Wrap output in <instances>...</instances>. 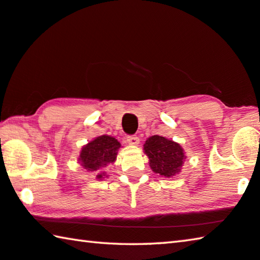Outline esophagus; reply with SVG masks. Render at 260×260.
<instances>
[{
	"mask_svg": "<svg viewBox=\"0 0 260 260\" xmlns=\"http://www.w3.org/2000/svg\"><path fill=\"white\" fill-rule=\"evenodd\" d=\"M127 143L131 144V146H138V144L140 143V139L135 135L127 136Z\"/></svg>",
	"mask_w": 260,
	"mask_h": 260,
	"instance_id": "34e87169",
	"label": "esophagus"
}]
</instances>
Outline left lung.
<instances>
[{
  "mask_svg": "<svg viewBox=\"0 0 260 260\" xmlns=\"http://www.w3.org/2000/svg\"><path fill=\"white\" fill-rule=\"evenodd\" d=\"M144 153L153 172L164 178H172L181 172L186 155L181 144L160 135H152L143 144Z\"/></svg>",
  "mask_w": 260,
  "mask_h": 260,
  "instance_id": "8db88e82",
  "label": "left lung"
}]
</instances>
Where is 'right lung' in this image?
Wrapping results in <instances>:
<instances>
[{
  "label": "right lung",
  "mask_w": 260,
  "mask_h": 260,
  "mask_svg": "<svg viewBox=\"0 0 260 260\" xmlns=\"http://www.w3.org/2000/svg\"><path fill=\"white\" fill-rule=\"evenodd\" d=\"M120 142L113 136L101 135L82 147L78 162L88 172L96 174V179L102 180L108 177L104 169L116 161Z\"/></svg>",
  "instance_id": "1"
}]
</instances>
